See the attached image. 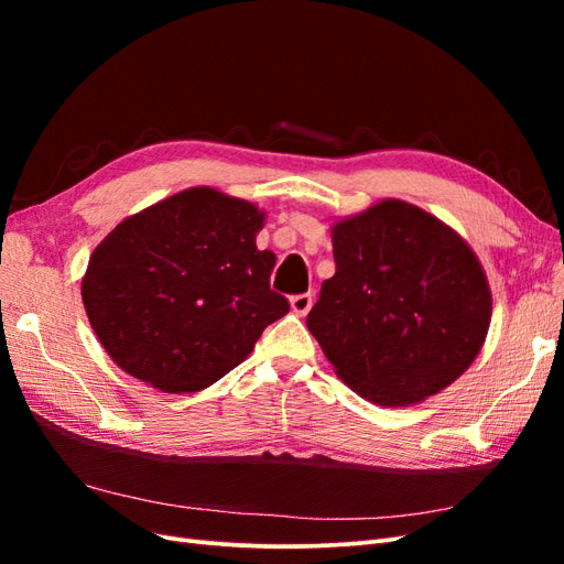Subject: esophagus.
Instances as JSON below:
<instances>
[{
  "label": "esophagus",
  "mask_w": 564,
  "mask_h": 564,
  "mask_svg": "<svg viewBox=\"0 0 564 564\" xmlns=\"http://www.w3.org/2000/svg\"><path fill=\"white\" fill-rule=\"evenodd\" d=\"M313 308V296L311 294H299V296H292V311L303 317L308 315V311Z\"/></svg>",
  "instance_id": "1"
}]
</instances>
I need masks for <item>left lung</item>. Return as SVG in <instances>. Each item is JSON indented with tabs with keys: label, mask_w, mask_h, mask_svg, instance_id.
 Instances as JSON below:
<instances>
[{
	"label": "left lung",
	"mask_w": 564,
	"mask_h": 564,
	"mask_svg": "<svg viewBox=\"0 0 564 564\" xmlns=\"http://www.w3.org/2000/svg\"><path fill=\"white\" fill-rule=\"evenodd\" d=\"M336 272L308 313L336 377L379 406L452 386L485 346L489 282L475 251L433 214L383 199L332 226Z\"/></svg>",
	"instance_id": "1"
}]
</instances>
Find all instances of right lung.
Instances as JSON below:
<instances>
[{"label":"right lung","instance_id":"add662e5","mask_svg":"<svg viewBox=\"0 0 564 564\" xmlns=\"http://www.w3.org/2000/svg\"><path fill=\"white\" fill-rule=\"evenodd\" d=\"M265 214L216 187H187L124 218L82 278V301L112 362L162 392H197L245 362L289 313L259 251Z\"/></svg>","mask_w":564,"mask_h":564}]
</instances>
